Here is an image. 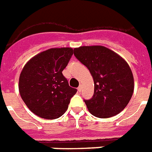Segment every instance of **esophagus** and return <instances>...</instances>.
Listing matches in <instances>:
<instances>
[{"label":"esophagus","instance_id":"obj_1","mask_svg":"<svg viewBox=\"0 0 152 152\" xmlns=\"http://www.w3.org/2000/svg\"><path fill=\"white\" fill-rule=\"evenodd\" d=\"M81 89H82V86L81 85H80V86L77 88V90L79 91V92H81Z\"/></svg>","mask_w":152,"mask_h":152}]
</instances>
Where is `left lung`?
I'll return each instance as SVG.
<instances>
[{
  "label": "left lung",
  "instance_id": "obj_1",
  "mask_svg": "<svg viewBox=\"0 0 152 152\" xmlns=\"http://www.w3.org/2000/svg\"><path fill=\"white\" fill-rule=\"evenodd\" d=\"M74 55L94 79V96L85 100L89 112L99 118L112 117L122 112L134 89V76L127 62L102 45L75 48Z\"/></svg>",
  "mask_w": 152,
  "mask_h": 152
}]
</instances>
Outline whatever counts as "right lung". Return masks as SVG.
Segmentation results:
<instances>
[{
  "label": "right lung",
  "mask_w": 152,
  "mask_h": 152,
  "mask_svg": "<svg viewBox=\"0 0 152 152\" xmlns=\"http://www.w3.org/2000/svg\"><path fill=\"white\" fill-rule=\"evenodd\" d=\"M73 54L69 47L51 48L32 57L22 70L18 90L30 111L44 119L63 115L76 89L70 87L62 72Z\"/></svg>",
  "instance_id": "1"
}]
</instances>
